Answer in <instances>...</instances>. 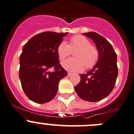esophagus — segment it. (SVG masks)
<instances>
[{
  "label": "esophagus",
  "instance_id": "esophagus-1",
  "mask_svg": "<svg viewBox=\"0 0 134 134\" xmlns=\"http://www.w3.org/2000/svg\"><path fill=\"white\" fill-rule=\"evenodd\" d=\"M72 74H73V73H71V72H68V73H67V75H68L69 77V76H71V75Z\"/></svg>",
  "mask_w": 134,
  "mask_h": 134
}]
</instances>
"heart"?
I'll return each instance as SVG.
<instances>
[{
  "label": "heart",
  "mask_w": 134,
  "mask_h": 134,
  "mask_svg": "<svg viewBox=\"0 0 134 134\" xmlns=\"http://www.w3.org/2000/svg\"><path fill=\"white\" fill-rule=\"evenodd\" d=\"M73 53L74 58L69 59L62 63V66L70 71H81L84 67L92 68L96 65L99 57V53L96 47L90 44L86 37L82 35H76L70 40L69 44L61 41L57 47V53L60 61H63Z\"/></svg>",
  "instance_id": "obj_1"
}]
</instances>
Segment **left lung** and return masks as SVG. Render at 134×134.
I'll list each match as a JSON object with an SVG mask.
<instances>
[{
  "instance_id": "obj_1",
  "label": "left lung",
  "mask_w": 134,
  "mask_h": 134,
  "mask_svg": "<svg viewBox=\"0 0 134 134\" xmlns=\"http://www.w3.org/2000/svg\"><path fill=\"white\" fill-rule=\"evenodd\" d=\"M91 38L99 53V60L86 74H81V81L75 87L79 97L88 102L103 99L111 92L118 74L117 55L107 39L95 32L83 33Z\"/></svg>"
}]
</instances>
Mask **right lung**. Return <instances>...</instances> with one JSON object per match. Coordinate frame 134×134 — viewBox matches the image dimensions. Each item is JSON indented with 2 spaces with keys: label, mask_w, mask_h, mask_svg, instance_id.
<instances>
[{
  "label": "right lung",
  "mask_w": 134,
  "mask_h": 134,
  "mask_svg": "<svg viewBox=\"0 0 134 134\" xmlns=\"http://www.w3.org/2000/svg\"><path fill=\"white\" fill-rule=\"evenodd\" d=\"M67 33H38L23 46L19 78L25 95L32 102L44 103L52 100L58 91L59 81L67 75L57 53L58 44Z\"/></svg>",
  "instance_id": "1"
}]
</instances>
